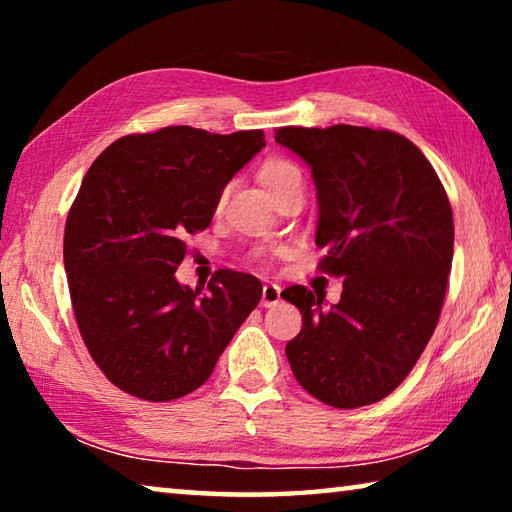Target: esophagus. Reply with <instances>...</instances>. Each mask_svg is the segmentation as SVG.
Returning a JSON list of instances; mask_svg holds the SVG:
<instances>
[{
    "instance_id": "1",
    "label": "esophagus",
    "mask_w": 512,
    "mask_h": 512,
    "mask_svg": "<svg viewBox=\"0 0 512 512\" xmlns=\"http://www.w3.org/2000/svg\"><path fill=\"white\" fill-rule=\"evenodd\" d=\"M280 293H282L280 284L266 282L264 289H262V305H264V307H275L277 302H280Z\"/></svg>"
}]
</instances>
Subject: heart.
Listing matches in <instances>:
<instances>
[{
    "label": "heart",
    "instance_id": "heart-1",
    "mask_svg": "<svg viewBox=\"0 0 512 512\" xmlns=\"http://www.w3.org/2000/svg\"><path fill=\"white\" fill-rule=\"evenodd\" d=\"M257 178L262 187L266 189L268 194H275L280 192L284 185H289L291 180H298L300 176V169L287 158H268L262 162V167L257 171ZM225 198V194L221 196V201Z\"/></svg>",
    "mask_w": 512,
    "mask_h": 512
}]
</instances>
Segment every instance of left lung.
<instances>
[{"label": "left lung", "mask_w": 512, "mask_h": 512, "mask_svg": "<svg viewBox=\"0 0 512 512\" xmlns=\"http://www.w3.org/2000/svg\"><path fill=\"white\" fill-rule=\"evenodd\" d=\"M275 142L311 167L318 268L343 277L341 300L300 284L282 291L302 314L287 343L298 384L336 409L384 400L413 370L443 309L454 255L452 205L422 151L393 131L284 126Z\"/></svg>", "instance_id": "obj_1"}]
</instances>
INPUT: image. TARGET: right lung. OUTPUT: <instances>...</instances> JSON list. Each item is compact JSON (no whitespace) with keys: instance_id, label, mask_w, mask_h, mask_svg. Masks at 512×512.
Returning <instances> with one entry per match:
<instances>
[{"instance_id":"obj_1","label":"right lung","mask_w":512,"mask_h":512,"mask_svg":"<svg viewBox=\"0 0 512 512\" xmlns=\"http://www.w3.org/2000/svg\"><path fill=\"white\" fill-rule=\"evenodd\" d=\"M262 146V131L167 126L121 137L85 173L65 223L69 296L94 363L128 395L169 402L203 386L262 298L257 277L230 268L207 293L176 280L185 239Z\"/></svg>"}]
</instances>
